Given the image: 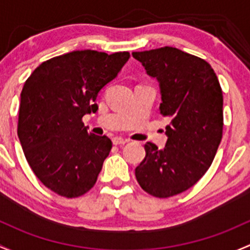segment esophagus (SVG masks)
I'll return each mask as SVG.
<instances>
[{"mask_svg": "<svg viewBox=\"0 0 250 250\" xmlns=\"http://www.w3.org/2000/svg\"><path fill=\"white\" fill-rule=\"evenodd\" d=\"M112 142L114 146H119V144H125L127 142V140H125V138H122V137H113Z\"/></svg>", "mask_w": 250, "mask_h": 250, "instance_id": "34e87169", "label": "esophagus"}]
</instances>
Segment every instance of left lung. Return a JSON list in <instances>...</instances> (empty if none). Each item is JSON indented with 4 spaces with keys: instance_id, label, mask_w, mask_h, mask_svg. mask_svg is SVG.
<instances>
[{
    "instance_id": "left-lung-1",
    "label": "left lung",
    "mask_w": 250,
    "mask_h": 250,
    "mask_svg": "<svg viewBox=\"0 0 250 250\" xmlns=\"http://www.w3.org/2000/svg\"><path fill=\"white\" fill-rule=\"evenodd\" d=\"M146 74L159 83L160 114L168 119L163 149L144 146L136 167L141 188L171 197L191 188L207 172L223 137V92L208 62L177 48L135 51Z\"/></svg>"
}]
</instances>
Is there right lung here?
<instances>
[{
	"label": "right lung",
	"mask_w": 250,
	"mask_h": 250,
	"mask_svg": "<svg viewBox=\"0 0 250 250\" xmlns=\"http://www.w3.org/2000/svg\"><path fill=\"white\" fill-rule=\"evenodd\" d=\"M128 58L127 51H72L41 63L25 82L18 137L33 173L56 194L78 197L96 183L112 141L89 133L82 118L97 112V95Z\"/></svg>",
	"instance_id": "obj_1"
}]
</instances>
